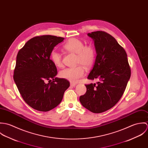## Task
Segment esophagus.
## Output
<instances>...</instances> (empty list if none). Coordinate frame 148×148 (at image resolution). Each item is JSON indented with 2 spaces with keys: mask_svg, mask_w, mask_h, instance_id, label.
Masks as SVG:
<instances>
[{
  "mask_svg": "<svg viewBox=\"0 0 148 148\" xmlns=\"http://www.w3.org/2000/svg\"><path fill=\"white\" fill-rule=\"evenodd\" d=\"M70 85H71V86H75L76 85V83H70Z\"/></svg>",
  "mask_w": 148,
  "mask_h": 148,
  "instance_id": "1",
  "label": "esophagus"
}]
</instances>
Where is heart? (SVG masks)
<instances>
[{
    "label": "heart",
    "instance_id": "heart-1",
    "mask_svg": "<svg viewBox=\"0 0 148 148\" xmlns=\"http://www.w3.org/2000/svg\"><path fill=\"white\" fill-rule=\"evenodd\" d=\"M66 51L77 54L76 63L83 65L86 68H90L94 63L96 57L95 48L91 45H84L79 39L72 38L63 45ZM51 60L56 66L62 67V56L59 52L53 51L51 53ZM85 75L84 68L78 65L73 68H66L60 72V76L71 82H76Z\"/></svg>",
    "mask_w": 148,
    "mask_h": 148
}]
</instances>
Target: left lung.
Segmentation results:
<instances>
[{
  "instance_id": "left-lung-1",
  "label": "left lung",
  "mask_w": 148,
  "mask_h": 148,
  "mask_svg": "<svg viewBox=\"0 0 148 148\" xmlns=\"http://www.w3.org/2000/svg\"><path fill=\"white\" fill-rule=\"evenodd\" d=\"M97 53L88 79L97 80L85 85L86 92L80 97L82 106L95 113L104 112L115 106L122 97L130 77L131 71L125 49L110 34L104 31L88 34Z\"/></svg>"
}]
</instances>
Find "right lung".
<instances>
[{"instance_id": "obj_1", "label": "right lung", "mask_w": 148, "mask_h": 148, "mask_svg": "<svg viewBox=\"0 0 148 148\" xmlns=\"http://www.w3.org/2000/svg\"><path fill=\"white\" fill-rule=\"evenodd\" d=\"M64 39L52 35L36 36L18 53L14 82L25 102L37 110L47 112L56 107L69 86L67 80L55 77L57 68L50 59L54 47Z\"/></svg>"}]
</instances>
